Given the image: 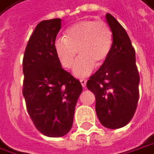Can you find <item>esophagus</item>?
<instances>
[{
  "label": "esophagus",
  "mask_w": 154,
  "mask_h": 154,
  "mask_svg": "<svg viewBox=\"0 0 154 154\" xmlns=\"http://www.w3.org/2000/svg\"><path fill=\"white\" fill-rule=\"evenodd\" d=\"M80 83H81L83 87H85V85H86V80L85 79H80Z\"/></svg>",
  "instance_id": "esophagus-1"
}]
</instances>
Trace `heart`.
Wrapping results in <instances>:
<instances>
[{"instance_id":"b5f03b06","label":"heart","mask_w":154,"mask_h":154,"mask_svg":"<svg viewBox=\"0 0 154 154\" xmlns=\"http://www.w3.org/2000/svg\"><path fill=\"white\" fill-rule=\"evenodd\" d=\"M112 44L113 34L107 23L82 20L69 27L65 37L56 38L54 51L65 69L71 68L78 52L80 56L74 64L73 74L77 77H85L91 74L96 64L104 63Z\"/></svg>"}]
</instances>
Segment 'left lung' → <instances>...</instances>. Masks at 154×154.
<instances>
[{"instance_id": "obj_1", "label": "left lung", "mask_w": 154, "mask_h": 154, "mask_svg": "<svg viewBox=\"0 0 154 154\" xmlns=\"http://www.w3.org/2000/svg\"><path fill=\"white\" fill-rule=\"evenodd\" d=\"M106 19L113 34L112 48L86 87L95 95V110L100 123L115 130L127 125L136 112L139 74L135 50L126 31L111 14L106 13Z\"/></svg>"}]
</instances>
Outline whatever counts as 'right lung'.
I'll return each instance as SVG.
<instances>
[{
    "mask_svg": "<svg viewBox=\"0 0 154 154\" xmlns=\"http://www.w3.org/2000/svg\"><path fill=\"white\" fill-rule=\"evenodd\" d=\"M62 19L41 21L26 46L23 86L27 111L39 132L50 137H63L73 124L75 107L83 87L64 70L56 57L54 41Z\"/></svg>",
    "mask_w": 154,
    "mask_h": 154,
    "instance_id": "obj_1",
    "label": "right lung"
}]
</instances>
